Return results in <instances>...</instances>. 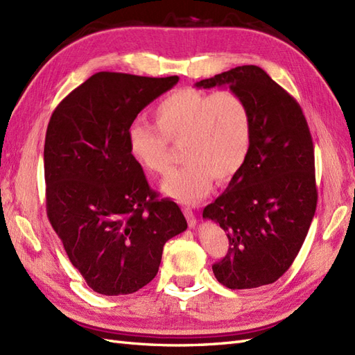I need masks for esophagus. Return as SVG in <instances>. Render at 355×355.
<instances>
[{
	"mask_svg": "<svg viewBox=\"0 0 355 355\" xmlns=\"http://www.w3.org/2000/svg\"><path fill=\"white\" fill-rule=\"evenodd\" d=\"M184 214H185V218L188 221V226L194 227L197 224V218H196V214L193 212L191 207H184Z\"/></svg>",
	"mask_w": 355,
	"mask_h": 355,
	"instance_id": "esophagus-1",
	"label": "esophagus"
}]
</instances>
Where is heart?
<instances>
[{
    "instance_id": "b5f03b06",
    "label": "heart",
    "mask_w": 355,
    "mask_h": 355,
    "mask_svg": "<svg viewBox=\"0 0 355 355\" xmlns=\"http://www.w3.org/2000/svg\"><path fill=\"white\" fill-rule=\"evenodd\" d=\"M157 129L132 125L128 149L138 166L164 176L173 167L170 144H182L185 166L162 182L179 203L194 205L209 193L214 178L226 182L244 167L253 140V116L239 93L182 89L170 93L153 111Z\"/></svg>"
}]
</instances>
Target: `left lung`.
I'll return each instance as SVG.
<instances>
[{
	"label": "left lung",
	"mask_w": 355,
	"mask_h": 355,
	"mask_svg": "<svg viewBox=\"0 0 355 355\" xmlns=\"http://www.w3.org/2000/svg\"><path fill=\"white\" fill-rule=\"evenodd\" d=\"M217 85L247 101L253 140L244 167L203 209L229 239L212 271L229 289H253L279 280L307 236L318 203L313 141L300 103L263 69L238 66L196 87Z\"/></svg>",
	"instance_id": "1"
}]
</instances>
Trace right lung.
Segmentation results:
<instances>
[{
  "label": "right lung",
  "instance_id": "1",
  "mask_svg": "<svg viewBox=\"0 0 355 355\" xmlns=\"http://www.w3.org/2000/svg\"><path fill=\"white\" fill-rule=\"evenodd\" d=\"M178 76L92 75L58 103L43 167L46 212L69 261L102 295H128L153 280L164 244L187 229L170 198H158L128 149V131Z\"/></svg>",
  "mask_w": 355,
  "mask_h": 355
}]
</instances>
